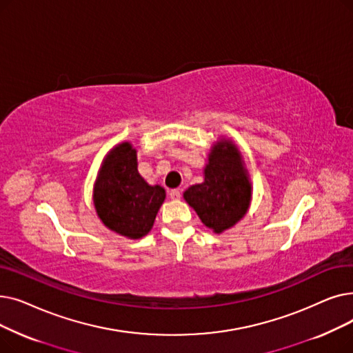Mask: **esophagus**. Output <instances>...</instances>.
Wrapping results in <instances>:
<instances>
[{
  "instance_id": "esophagus-1",
  "label": "esophagus",
  "mask_w": 353,
  "mask_h": 353,
  "mask_svg": "<svg viewBox=\"0 0 353 353\" xmlns=\"http://www.w3.org/2000/svg\"><path fill=\"white\" fill-rule=\"evenodd\" d=\"M170 196H171V199H179L181 198V191L179 190H172L170 192Z\"/></svg>"
}]
</instances>
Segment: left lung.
<instances>
[{"mask_svg": "<svg viewBox=\"0 0 353 353\" xmlns=\"http://www.w3.org/2000/svg\"><path fill=\"white\" fill-rule=\"evenodd\" d=\"M203 183L183 194L208 228L221 232L244 216L250 205L251 185L241 165L240 154L230 142L214 146Z\"/></svg>", "mask_w": 353, "mask_h": 353, "instance_id": "left-lung-1", "label": "left lung"}]
</instances>
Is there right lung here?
I'll return each mask as SVG.
<instances>
[{
	"label": "right lung",
	"mask_w": 353,
	"mask_h": 353,
	"mask_svg": "<svg viewBox=\"0 0 353 353\" xmlns=\"http://www.w3.org/2000/svg\"><path fill=\"white\" fill-rule=\"evenodd\" d=\"M165 190L150 187L138 174L137 150L125 142L110 150L94 187V207L106 227L129 239L150 231Z\"/></svg>",
	"instance_id": "add662e5"
}]
</instances>
